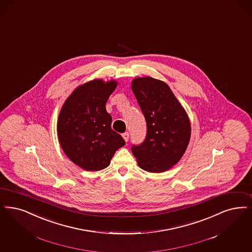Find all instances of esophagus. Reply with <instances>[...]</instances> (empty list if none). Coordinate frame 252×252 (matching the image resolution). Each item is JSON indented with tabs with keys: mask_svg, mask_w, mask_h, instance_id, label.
Instances as JSON below:
<instances>
[{
	"mask_svg": "<svg viewBox=\"0 0 252 252\" xmlns=\"http://www.w3.org/2000/svg\"><path fill=\"white\" fill-rule=\"evenodd\" d=\"M122 136H123V138H124L125 141H128V139H129V133H128V132H125Z\"/></svg>",
	"mask_w": 252,
	"mask_h": 252,
	"instance_id": "obj_1",
	"label": "esophagus"
}]
</instances>
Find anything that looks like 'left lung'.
Returning <instances> with one entry per match:
<instances>
[{"label": "left lung", "instance_id": "obj_1", "mask_svg": "<svg viewBox=\"0 0 252 252\" xmlns=\"http://www.w3.org/2000/svg\"><path fill=\"white\" fill-rule=\"evenodd\" d=\"M131 89L147 126L145 140L133 145L132 154L144 171H168L181 159L190 141L189 115L164 81L138 77L131 82Z\"/></svg>", "mask_w": 252, "mask_h": 252}]
</instances>
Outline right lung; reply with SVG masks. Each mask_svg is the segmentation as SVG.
I'll list each match as a JSON object with an SVG mask.
<instances>
[{
    "label": "right lung",
    "mask_w": 252,
    "mask_h": 252,
    "mask_svg": "<svg viewBox=\"0 0 252 252\" xmlns=\"http://www.w3.org/2000/svg\"><path fill=\"white\" fill-rule=\"evenodd\" d=\"M118 82L94 79L79 85L62 106L57 135L61 147L74 164L88 171L107 168L115 152L125 145L111 129L106 103Z\"/></svg>",
    "instance_id": "right-lung-1"
}]
</instances>
